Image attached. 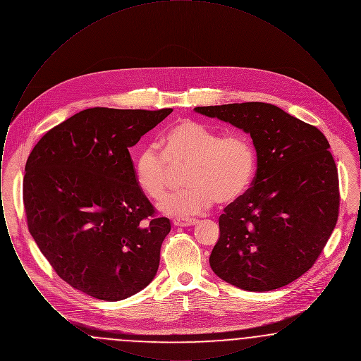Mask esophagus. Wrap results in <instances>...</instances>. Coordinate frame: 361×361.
Wrapping results in <instances>:
<instances>
[{
	"label": "esophagus",
	"instance_id": "1",
	"mask_svg": "<svg viewBox=\"0 0 361 361\" xmlns=\"http://www.w3.org/2000/svg\"><path fill=\"white\" fill-rule=\"evenodd\" d=\"M197 224L196 219H187V218H176L173 219V224L176 227H188V226H193Z\"/></svg>",
	"mask_w": 361,
	"mask_h": 361
}]
</instances>
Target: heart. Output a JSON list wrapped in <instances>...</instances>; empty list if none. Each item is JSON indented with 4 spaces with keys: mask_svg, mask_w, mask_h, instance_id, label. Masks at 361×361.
Segmentation results:
<instances>
[{
    "mask_svg": "<svg viewBox=\"0 0 361 361\" xmlns=\"http://www.w3.org/2000/svg\"><path fill=\"white\" fill-rule=\"evenodd\" d=\"M162 153L147 146L139 152L134 174L139 189L159 202L176 180L185 173L189 188L171 195L161 209L174 216L207 211L216 200L221 206L237 203L252 184L256 172V152L249 137H224L203 123L181 119L173 123L161 139Z\"/></svg>",
    "mask_w": 361,
    "mask_h": 361,
    "instance_id": "b5f03b06",
    "label": "heart"
}]
</instances>
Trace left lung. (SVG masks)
Masks as SVG:
<instances>
[{
    "mask_svg": "<svg viewBox=\"0 0 361 361\" xmlns=\"http://www.w3.org/2000/svg\"><path fill=\"white\" fill-rule=\"evenodd\" d=\"M250 134L257 154L252 188L219 218L209 265L245 291H274L314 265L338 218V173L314 126L267 103L196 106Z\"/></svg>",
    "mask_w": 361,
    "mask_h": 361,
    "instance_id": "8db88e82",
    "label": "left lung"
}]
</instances>
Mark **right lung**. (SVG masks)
<instances>
[{
	"label": "right lung",
	"instance_id": "obj_1",
	"mask_svg": "<svg viewBox=\"0 0 361 361\" xmlns=\"http://www.w3.org/2000/svg\"><path fill=\"white\" fill-rule=\"evenodd\" d=\"M172 111L84 109L51 128L28 157L30 233L73 288L116 302L157 275L171 222L155 216L137 187L128 149Z\"/></svg>",
	"mask_w": 361,
	"mask_h": 361
}]
</instances>
